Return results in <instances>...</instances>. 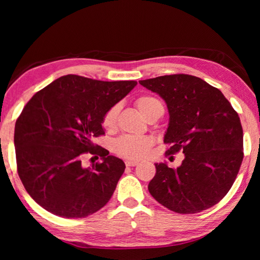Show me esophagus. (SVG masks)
<instances>
[{
  "mask_svg": "<svg viewBox=\"0 0 260 260\" xmlns=\"http://www.w3.org/2000/svg\"><path fill=\"white\" fill-rule=\"evenodd\" d=\"M125 164H126V167H136V165L139 164V162L137 161H126Z\"/></svg>",
  "mask_w": 260,
  "mask_h": 260,
  "instance_id": "esophagus-1",
  "label": "esophagus"
}]
</instances>
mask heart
Returning <instances> with one entry per match:
<instances>
[{
    "mask_svg": "<svg viewBox=\"0 0 260 260\" xmlns=\"http://www.w3.org/2000/svg\"><path fill=\"white\" fill-rule=\"evenodd\" d=\"M135 106L140 114L144 118L148 116L157 113L164 112L163 104L158 101L156 97L144 95L139 97L135 101ZM118 107L114 106L105 114L102 125L106 131H112L116 125V118H117ZM153 141L148 136H133L125 135L116 140L113 143V151L117 155L127 159H142L148 155Z\"/></svg>",
    "mask_w": 260,
    "mask_h": 260,
    "instance_id": "1",
    "label": "heart"
}]
</instances>
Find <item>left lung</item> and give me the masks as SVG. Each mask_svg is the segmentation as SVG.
Wrapping results in <instances>:
<instances>
[{
    "mask_svg": "<svg viewBox=\"0 0 260 260\" xmlns=\"http://www.w3.org/2000/svg\"><path fill=\"white\" fill-rule=\"evenodd\" d=\"M140 84L167 103L170 120L164 143L171 145L167 155L184 154L176 169L155 164V176L148 184L151 196L178 213L213 207L233 186L244 158L238 114L218 88L194 76H161Z\"/></svg>",
    "mask_w": 260,
    "mask_h": 260,
    "instance_id": "1",
    "label": "left lung"
}]
</instances>
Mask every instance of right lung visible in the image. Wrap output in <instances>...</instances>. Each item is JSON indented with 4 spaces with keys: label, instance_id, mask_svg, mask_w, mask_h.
<instances>
[{
    "label": "right lung",
    "instance_id": "1",
    "mask_svg": "<svg viewBox=\"0 0 260 260\" xmlns=\"http://www.w3.org/2000/svg\"><path fill=\"white\" fill-rule=\"evenodd\" d=\"M136 85L67 75L27 102L15 123L16 165L26 192L43 209L85 218L109 201L125 163L92 141L105 134V114ZM88 151L103 162L82 167L81 156Z\"/></svg>",
    "mask_w": 260,
    "mask_h": 260
}]
</instances>
